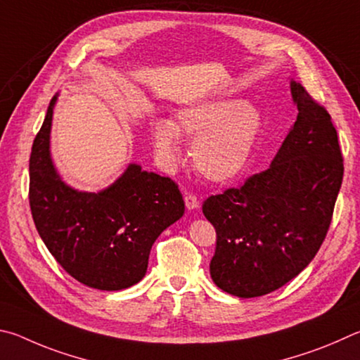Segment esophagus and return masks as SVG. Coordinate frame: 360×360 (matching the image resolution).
Wrapping results in <instances>:
<instances>
[{
  "mask_svg": "<svg viewBox=\"0 0 360 360\" xmlns=\"http://www.w3.org/2000/svg\"><path fill=\"white\" fill-rule=\"evenodd\" d=\"M185 204H186L188 210H194V209H198V207H199V199L194 196L193 193H186L185 194Z\"/></svg>",
  "mask_w": 360,
  "mask_h": 360,
  "instance_id": "34e87169",
  "label": "esophagus"
}]
</instances>
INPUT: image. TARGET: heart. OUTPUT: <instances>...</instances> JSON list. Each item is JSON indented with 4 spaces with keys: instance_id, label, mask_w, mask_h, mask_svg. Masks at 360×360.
<instances>
[{
    "instance_id": "obj_1",
    "label": "heart",
    "mask_w": 360,
    "mask_h": 360,
    "mask_svg": "<svg viewBox=\"0 0 360 360\" xmlns=\"http://www.w3.org/2000/svg\"><path fill=\"white\" fill-rule=\"evenodd\" d=\"M262 117L256 105L242 99L223 98L185 107L174 122L158 120L151 124L156 150L166 162L180 158V136L191 139V158L198 172L213 184H226L247 166Z\"/></svg>"
}]
</instances>
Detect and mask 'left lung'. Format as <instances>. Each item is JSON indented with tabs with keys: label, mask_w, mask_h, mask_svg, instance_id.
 I'll return each mask as SVG.
<instances>
[{
	"label": "left lung",
	"mask_w": 360,
	"mask_h": 360,
	"mask_svg": "<svg viewBox=\"0 0 360 360\" xmlns=\"http://www.w3.org/2000/svg\"><path fill=\"white\" fill-rule=\"evenodd\" d=\"M297 120L272 164L204 200L217 231L210 275L224 292L259 297L295 278L323 245L343 180L332 118L291 80Z\"/></svg>",
	"instance_id": "8db88e82"
}]
</instances>
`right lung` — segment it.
Instances as JSON below:
<instances>
[{
	"label": "right lung",
	"mask_w": 360,
	"mask_h": 360,
	"mask_svg": "<svg viewBox=\"0 0 360 360\" xmlns=\"http://www.w3.org/2000/svg\"><path fill=\"white\" fill-rule=\"evenodd\" d=\"M58 94L50 101L30 156V207L36 229L56 262L82 285L120 291L141 281L150 250L180 219L185 202L169 176L129 164L99 193L74 190L50 156V128Z\"/></svg>",
	"instance_id": "1"
}]
</instances>
